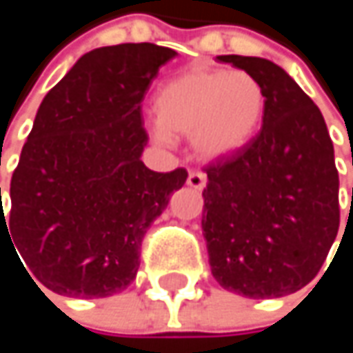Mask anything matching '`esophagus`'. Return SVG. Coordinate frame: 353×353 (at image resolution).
Listing matches in <instances>:
<instances>
[{
    "label": "esophagus",
    "instance_id": "obj_1",
    "mask_svg": "<svg viewBox=\"0 0 353 353\" xmlns=\"http://www.w3.org/2000/svg\"><path fill=\"white\" fill-rule=\"evenodd\" d=\"M188 185L194 190H204L206 188V176L202 172H190L188 176Z\"/></svg>",
    "mask_w": 353,
    "mask_h": 353
}]
</instances>
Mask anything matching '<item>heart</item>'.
<instances>
[{
	"instance_id": "heart-1",
	"label": "heart",
	"mask_w": 353,
	"mask_h": 353,
	"mask_svg": "<svg viewBox=\"0 0 353 353\" xmlns=\"http://www.w3.org/2000/svg\"><path fill=\"white\" fill-rule=\"evenodd\" d=\"M263 112L265 94L253 75L194 67L159 88L153 134L157 141L190 137L202 157L221 159L251 143Z\"/></svg>"
}]
</instances>
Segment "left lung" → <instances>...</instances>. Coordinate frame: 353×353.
Instances as JSON below:
<instances>
[{
	"label": "left lung",
	"mask_w": 353,
	"mask_h": 353,
	"mask_svg": "<svg viewBox=\"0 0 353 353\" xmlns=\"http://www.w3.org/2000/svg\"><path fill=\"white\" fill-rule=\"evenodd\" d=\"M265 94L263 126L206 168L202 233L216 282L247 299H278L319 274L339 229V176L321 110L276 63L221 54Z\"/></svg>",
	"instance_id": "obj_1"
}]
</instances>
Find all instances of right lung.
<instances>
[{
  "label": "right lung",
  "mask_w": 353,
  "mask_h": 353,
  "mask_svg": "<svg viewBox=\"0 0 353 353\" xmlns=\"http://www.w3.org/2000/svg\"><path fill=\"white\" fill-rule=\"evenodd\" d=\"M176 54L151 42L102 46L44 96L12 176L8 216L1 206L0 241L6 231L48 290L104 299L134 280L147 229L188 177L183 168L159 174L141 161L149 141L141 102Z\"/></svg>",
  "instance_id": "right-lung-1"
}]
</instances>
